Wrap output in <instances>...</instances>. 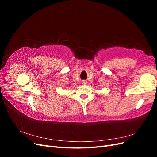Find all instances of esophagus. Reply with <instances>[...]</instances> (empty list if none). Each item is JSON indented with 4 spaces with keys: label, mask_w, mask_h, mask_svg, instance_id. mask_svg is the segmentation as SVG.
Masks as SVG:
<instances>
[{
    "label": "esophagus",
    "mask_w": 157,
    "mask_h": 157,
    "mask_svg": "<svg viewBox=\"0 0 157 157\" xmlns=\"http://www.w3.org/2000/svg\"><path fill=\"white\" fill-rule=\"evenodd\" d=\"M87 82H86V80H82V84H86Z\"/></svg>",
    "instance_id": "34e87169"
}]
</instances>
